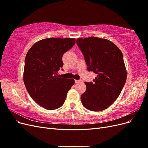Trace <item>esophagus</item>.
I'll use <instances>...</instances> for the list:
<instances>
[{"instance_id":"esophagus-1","label":"esophagus","mask_w":148,"mask_h":148,"mask_svg":"<svg viewBox=\"0 0 148 148\" xmlns=\"http://www.w3.org/2000/svg\"><path fill=\"white\" fill-rule=\"evenodd\" d=\"M75 83H78L80 82V81H79V80H75Z\"/></svg>"}]
</instances>
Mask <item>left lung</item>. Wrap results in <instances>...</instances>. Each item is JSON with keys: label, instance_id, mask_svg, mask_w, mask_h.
<instances>
[{"label": "left lung", "instance_id": "1", "mask_svg": "<svg viewBox=\"0 0 148 148\" xmlns=\"http://www.w3.org/2000/svg\"><path fill=\"white\" fill-rule=\"evenodd\" d=\"M89 71L97 74L94 82H84L85 92L81 96L83 106L92 111L105 110L117 99L126 82L127 73L122 52L106 39L78 38Z\"/></svg>", "mask_w": 148, "mask_h": 148}]
</instances>
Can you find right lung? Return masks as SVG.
Listing matches in <instances>:
<instances>
[{"mask_svg": "<svg viewBox=\"0 0 148 148\" xmlns=\"http://www.w3.org/2000/svg\"><path fill=\"white\" fill-rule=\"evenodd\" d=\"M75 38H46L33 44L26 53L23 81L31 98L44 109L59 108L75 83L61 78L62 56L75 44Z\"/></svg>", "mask_w": 148, "mask_h": 148, "instance_id": "right-lung-1", "label": "right lung"}]
</instances>
